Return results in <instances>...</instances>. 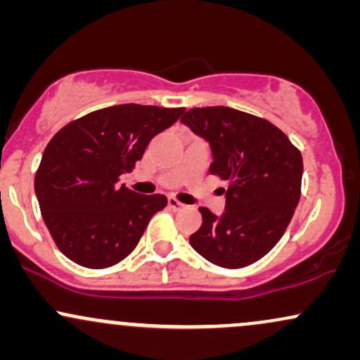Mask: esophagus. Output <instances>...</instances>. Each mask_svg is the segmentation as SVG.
Returning <instances> with one entry per match:
<instances>
[{"label": "esophagus", "instance_id": "34e87169", "mask_svg": "<svg viewBox=\"0 0 360 360\" xmlns=\"http://www.w3.org/2000/svg\"><path fill=\"white\" fill-rule=\"evenodd\" d=\"M167 203H169V208H172L174 212H181V210L186 208V205L181 203V201L176 200V198H169Z\"/></svg>", "mask_w": 360, "mask_h": 360}]
</instances>
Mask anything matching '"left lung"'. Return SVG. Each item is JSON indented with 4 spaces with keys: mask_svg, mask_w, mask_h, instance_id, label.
Returning a JSON list of instances; mask_svg holds the SVG:
<instances>
[{
    "mask_svg": "<svg viewBox=\"0 0 360 360\" xmlns=\"http://www.w3.org/2000/svg\"><path fill=\"white\" fill-rule=\"evenodd\" d=\"M181 122L212 146L210 174L229 181L225 213L217 217L201 206L203 223L189 243L225 269L257 262L279 242L298 206L300 148L266 118L229 106L191 108Z\"/></svg>",
    "mask_w": 360,
    "mask_h": 360,
    "instance_id": "1",
    "label": "left lung"
}]
</instances>
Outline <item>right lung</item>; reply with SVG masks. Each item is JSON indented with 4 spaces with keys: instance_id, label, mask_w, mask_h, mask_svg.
<instances>
[{
    "instance_id": "obj_1",
    "label": "right lung",
    "mask_w": 360,
    "mask_h": 360,
    "mask_svg": "<svg viewBox=\"0 0 360 360\" xmlns=\"http://www.w3.org/2000/svg\"><path fill=\"white\" fill-rule=\"evenodd\" d=\"M184 108L117 105L72 120L51 139L35 172V194L57 249L88 269H105L137 247L164 194H139L120 176Z\"/></svg>"
}]
</instances>
